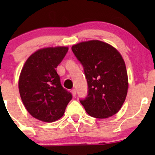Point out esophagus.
Returning a JSON list of instances; mask_svg holds the SVG:
<instances>
[{
  "label": "esophagus",
  "instance_id": "1",
  "mask_svg": "<svg viewBox=\"0 0 155 155\" xmlns=\"http://www.w3.org/2000/svg\"><path fill=\"white\" fill-rule=\"evenodd\" d=\"M71 93H72V94H73V97L76 96V89H73V90H71Z\"/></svg>",
  "mask_w": 155,
  "mask_h": 155
}]
</instances>
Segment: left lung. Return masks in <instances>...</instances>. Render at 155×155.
<instances>
[{"instance_id": "8db88e82", "label": "left lung", "mask_w": 155, "mask_h": 155, "mask_svg": "<svg viewBox=\"0 0 155 155\" xmlns=\"http://www.w3.org/2000/svg\"><path fill=\"white\" fill-rule=\"evenodd\" d=\"M72 50L83 65L88 85L87 97L80 101L87 113L97 118L115 115L125 101L129 85L121 54L97 40L73 45Z\"/></svg>"}]
</instances>
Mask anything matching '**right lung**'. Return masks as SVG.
Segmentation results:
<instances>
[{
	"label": "right lung",
	"instance_id": "add662e5",
	"mask_svg": "<svg viewBox=\"0 0 155 155\" xmlns=\"http://www.w3.org/2000/svg\"><path fill=\"white\" fill-rule=\"evenodd\" d=\"M68 51V46L40 48L29 56L21 70L18 90L23 104L31 116L43 122L60 119L72 99L55 70Z\"/></svg>",
	"mask_w": 155,
	"mask_h": 155
}]
</instances>
